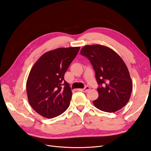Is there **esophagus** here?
Segmentation results:
<instances>
[{
    "label": "esophagus",
    "instance_id": "obj_1",
    "mask_svg": "<svg viewBox=\"0 0 151 151\" xmlns=\"http://www.w3.org/2000/svg\"><path fill=\"white\" fill-rule=\"evenodd\" d=\"M89 89H90V87L87 86L85 87V88H84V89H79V91H82V92H84V93H86V92H88V91Z\"/></svg>",
    "mask_w": 151,
    "mask_h": 151
}]
</instances>
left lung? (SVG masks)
Returning a JSON list of instances; mask_svg holds the SVG:
<instances>
[{"label": "left lung", "mask_w": 151, "mask_h": 151, "mask_svg": "<svg viewBox=\"0 0 151 151\" xmlns=\"http://www.w3.org/2000/svg\"><path fill=\"white\" fill-rule=\"evenodd\" d=\"M81 54L91 62L99 85L94 106L108 113L125 106L130 98L132 81L122 58L112 49L101 45H86Z\"/></svg>", "instance_id": "8db88e82"}]
</instances>
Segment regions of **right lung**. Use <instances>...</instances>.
Returning <instances> with one entry per match:
<instances>
[{
	"instance_id": "right-lung-1",
	"label": "right lung",
	"mask_w": 151,
	"mask_h": 151,
	"mask_svg": "<svg viewBox=\"0 0 151 151\" xmlns=\"http://www.w3.org/2000/svg\"><path fill=\"white\" fill-rule=\"evenodd\" d=\"M80 47L58 48L44 53L32 67L26 82L29 104L47 118L61 115L68 108L72 91L65 73Z\"/></svg>"
}]
</instances>
